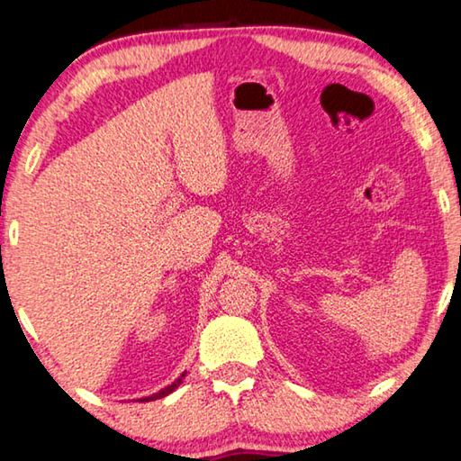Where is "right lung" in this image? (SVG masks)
Here are the masks:
<instances>
[{
  "label": "right lung",
  "mask_w": 461,
  "mask_h": 461,
  "mask_svg": "<svg viewBox=\"0 0 461 461\" xmlns=\"http://www.w3.org/2000/svg\"><path fill=\"white\" fill-rule=\"evenodd\" d=\"M183 378H185V374H183V376L181 378H178V380H175L173 382V384H170V386H167L165 390H160V393H156V394H152V396H148V399H140V402H148V401H154V399H162V396H167V394H170V393H173V390L178 386V384H181V382H183Z\"/></svg>",
  "instance_id": "obj_1"
}]
</instances>
